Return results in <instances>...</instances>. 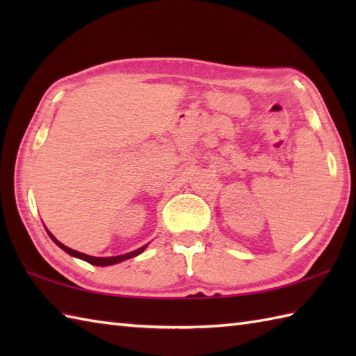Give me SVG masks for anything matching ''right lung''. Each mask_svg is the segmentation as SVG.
Listing matches in <instances>:
<instances>
[{"label":"right lung","mask_w":356,"mask_h":356,"mask_svg":"<svg viewBox=\"0 0 356 356\" xmlns=\"http://www.w3.org/2000/svg\"><path fill=\"white\" fill-rule=\"evenodd\" d=\"M45 231H47V229H45ZM47 234H49V237H50L53 241H55V243H56L59 248L63 249V251H65L67 254L72 255V257H76V259L84 260V261L90 263V264H95V266H111V264H116V263H120V261H124V260L133 259V257L139 255V254H142L143 251H145L147 246H148V243H147V245H143L142 248L136 249V251H131V252L124 254V255H115V257H93V255L82 254V252H79V251H74V249H72V248H69V246L63 245L61 241L56 240V237L53 236V234H51L50 231H47Z\"/></svg>","instance_id":"right-lung-1"}]
</instances>
